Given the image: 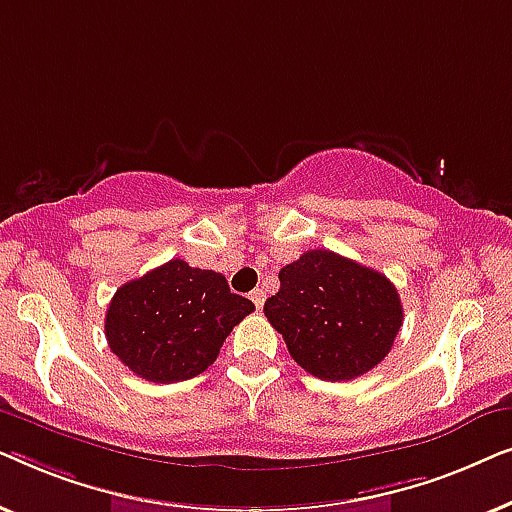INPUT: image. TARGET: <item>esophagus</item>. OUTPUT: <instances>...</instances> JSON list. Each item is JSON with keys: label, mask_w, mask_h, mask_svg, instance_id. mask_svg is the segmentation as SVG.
<instances>
[{"label": "esophagus", "mask_w": 512, "mask_h": 512, "mask_svg": "<svg viewBox=\"0 0 512 512\" xmlns=\"http://www.w3.org/2000/svg\"><path fill=\"white\" fill-rule=\"evenodd\" d=\"M249 298L254 300V305L258 307V310H261L263 303H265V291H263V289H254V291L249 293Z\"/></svg>", "instance_id": "1"}]
</instances>
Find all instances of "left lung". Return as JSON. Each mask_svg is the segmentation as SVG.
<instances>
[{"instance_id": "8db88e82", "label": "left lung", "mask_w": 512, "mask_h": 512, "mask_svg": "<svg viewBox=\"0 0 512 512\" xmlns=\"http://www.w3.org/2000/svg\"><path fill=\"white\" fill-rule=\"evenodd\" d=\"M265 317L300 368L319 380H354L394 347L403 326L396 286L382 272L328 249L305 251L279 270Z\"/></svg>"}]
</instances>
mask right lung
Wrapping results in <instances>:
<instances>
[{
	"label": "right lung",
	"instance_id": "obj_1",
	"mask_svg": "<svg viewBox=\"0 0 512 512\" xmlns=\"http://www.w3.org/2000/svg\"><path fill=\"white\" fill-rule=\"evenodd\" d=\"M254 310L221 272L172 258L114 293L104 335L132 373L170 384L205 373L223 340Z\"/></svg>",
	"mask_w": 512,
	"mask_h": 512
}]
</instances>
